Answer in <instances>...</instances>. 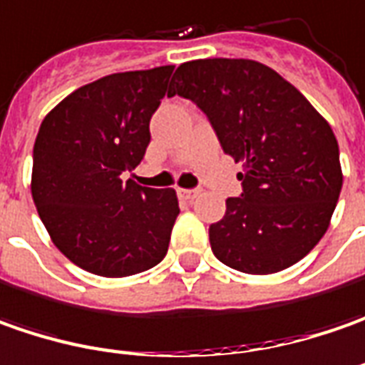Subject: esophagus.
Returning a JSON list of instances; mask_svg holds the SVG:
<instances>
[{
	"label": "esophagus",
	"instance_id": "obj_1",
	"mask_svg": "<svg viewBox=\"0 0 365 365\" xmlns=\"http://www.w3.org/2000/svg\"><path fill=\"white\" fill-rule=\"evenodd\" d=\"M178 195H180L182 200H194L195 195H197V190H183V187H180V190H178Z\"/></svg>",
	"mask_w": 365,
	"mask_h": 365
}]
</instances>
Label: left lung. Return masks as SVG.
<instances>
[{
    "label": "left lung",
    "instance_id": "1",
    "mask_svg": "<svg viewBox=\"0 0 365 365\" xmlns=\"http://www.w3.org/2000/svg\"><path fill=\"white\" fill-rule=\"evenodd\" d=\"M206 113L224 153L242 161L240 197L210 226L216 258L248 274L289 269L327 232L341 192L339 147L329 123L269 66L206 58L178 66L168 96Z\"/></svg>",
    "mask_w": 365,
    "mask_h": 365
}]
</instances>
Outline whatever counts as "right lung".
Returning a JSON list of instances; mask_svg holds the SVG:
<instances>
[{"label":"right lung","mask_w":365,"mask_h":365,"mask_svg":"<svg viewBox=\"0 0 365 365\" xmlns=\"http://www.w3.org/2000/svg\"><path fill=\"white\" fill-rule=\"evenodd\" d=\"M173 66L117 72L52 108L34 143L32 197L52 242L76 267L129 277L168 255L175 190L125 180L151 141L149 120Z\"/></svg>","instance_id":"add662e5"}]
</instances>
